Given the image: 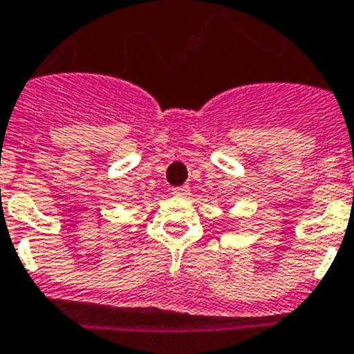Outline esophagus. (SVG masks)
<instances>
[{"mask_svg": "<svg viewBox=\"0 0 354 354\" xmlns=\"http://www.w3.org/2000/svg\"><path fill=\"white\" fill-rule=\"evenodd\" d=\"M189 185H181V187H174L173 189V196L176 198H187L189 196Z\"/></svg>", "mask_w": 354, "mask_h": 354, "instance_id": "34e87169", "label": "esophagus"}]
</instances>
